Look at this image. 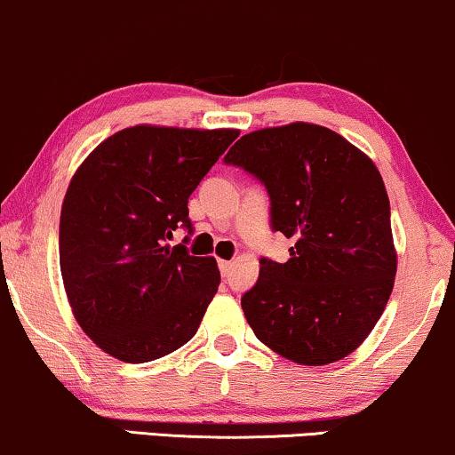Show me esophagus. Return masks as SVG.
Listing matches in <instances>:
<instances>
[{
	"instance_id": "esophagus-1",
	"label": "esophagus",
	"mask_w": 455,
	"mask_h": 455,
	"mask_svg": "<svg viewBox=\"0 0 455 455\" xmlns=\"http://www.w3.org/2000/svg\"><path fill=\"white\" fill-rule=\"evenodd\" d=\"M218 267H220V273L224 275V277H227V275L231 273L233 262H231V260H218Z\"/></svg>"
}]
</instances>
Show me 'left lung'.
Here are the masks:
<instances>
[{
    "label": "left lung",
    "mask_w": 455,
    "mask_h": 455,
    "mask_svg": "<svg viewBox=\"0 0 455 455\" xmlns=\"http://www.w3.org/2000/svg\"><path fill=\"white\" fill-rule=\"evenodd\" d=\"M260 178L290 260H260L241 298L270 350L300 365L336 363L365 342L390 298L396 250L387 187L347 138L294 122L241 136L224 157Z\"/></svg>",
    "instance_id": "left-lung-1"
}]
</instances>
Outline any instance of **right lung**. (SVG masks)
<instances>
[{"instance_id": "1", "label": "right lung", "mask_w": 455, "mask_h": 455, "mask_svg": "<svg viewBox=\"0 0 455 455\" xmlns=\"http://www.w3.org/2000/svg\"><path fill=\"white\" fill-rule=\"evenodd\" d=\"M239 130L138 124L82 161L60 210V273L96 347L147 363L185 347L220 285L216 258L168 243L188 197Z\"/></svg>"}]
</instances>
